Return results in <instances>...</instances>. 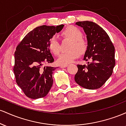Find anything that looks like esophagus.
<instances>
[{
  "instance_id": "34e87169",
  "label": "esophagus",
  "mask_w": 126,
  "mask_h": 126,
  "mask_svg": "<svg viewBox=\"0 0 126 126\" xmlns=\"http://www.w3.org/2000/svg\"><path fill=\"white\" fill-rule=\"evenodd\" d=\"M67 66V64H64V65H60V67L61 68H64L66 67Z\"/></svg>"
}]
</instances>
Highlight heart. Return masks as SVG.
Instances as JSON below:
<instances>
[{"label": "heart", "mask_w": 126, "mask_h": 126, "mask_svg": "<svg viewBox=\"0 0 126 126\" xmlns=\"http://www.w3.org/2000/svg\"><path fill=\"white\" fill-rule=\"evenodd\" d=\"M64 38L71 40L70 49L71 51L63 53L60 55L57 62L59 64L64 65L71 63L79 56V53L82 54L87 48V41L82 37V32L77 27L69 26L65 28L62 32ZM48 47L50 50L56 56L59 54L61 51V45L58 37L53 36L48 41Z\"/></svg>", "instance_id": "heart-1"}]
</instances>
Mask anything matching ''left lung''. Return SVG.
<instances>
[{
	"label": "left lung",
	"mask_w": 126,
	"mask_h": 126,
	"mask_svg": "<svg viewBox=\"0 0 126 126\" xmlns=\"http://www.w3.org/2000/svg\"><path fill=\"white\" fill-rule=\"evenodd\" d=\"M76 25L84 30L88 46L83 60L87 64H78L75 80L88 89H98L109 79L115 66V48L107 33L91 21L77 22Z\"/></svg>",
	"instance_id": "obj_1"
}]
</instances>
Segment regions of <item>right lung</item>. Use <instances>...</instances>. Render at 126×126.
<instances>
[{
    "label": "right lung",
    "instance_id": "1",
    "mask_svg": "<svg viewBox=\"0 0 126 126\" xmlns=\"http://www.w3.org/2000/svg\"><path fill=\"white\" fill-rule=\"evenodd\" d=\"M63 27L64 25L37 27L28 32L16 47L14 67L16 82L28 98L44 97L51 89L52 74L56 68L43 65L54 62L48 41Z\"/></svg>",
    "mask_w": 126,
    "mask_h": 126
}]
</instances>
